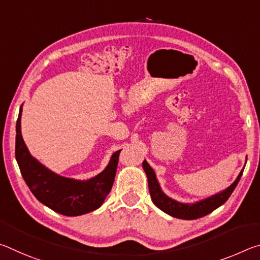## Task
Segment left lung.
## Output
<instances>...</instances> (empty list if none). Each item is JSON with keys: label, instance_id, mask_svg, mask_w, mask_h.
<instances>
[{"label": "left lung", "instance_id": "left-lung-1", "mask_svg": "<svg viewBox=\"0 0 260 260\" xmlns=\"http://www.w3.org/2000/svg\"><path fill=\"white\" fill-rule=\"evenodd\" d=\"M143 170L146 172L148 177V184H149V191H150L151 200L158 209L164 211L165 213L172 215V217L179 218V219H186V220H192L197 218H202L204 215L209 214L214 211L220 205H222L225 202L230 199L232 192L234 191L235 187L239 183L240 179L242 177V173H240L239 177L234 181V183L231 184L226 190L222 192L217 193L212 197H209L204 201L197 202L195 204H183L179 203V202L174 201L170 197H167L164 192L161 191L159 187V183H158L155 172L148 164L147 160L143 161Z\"/></svg>", "mask_w": 260, "mask_h": 260}]
</instances>
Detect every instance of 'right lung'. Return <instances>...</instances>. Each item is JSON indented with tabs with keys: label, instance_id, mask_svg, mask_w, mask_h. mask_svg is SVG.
I'll return each instance as SVG.
<instances>
[{
	"label": "right lung",
	"instance_id": "obj_1",
	"mask_svg": "<svg viewBox=\"0 0 260 260\" xmlns=\"http://www.w3.org/2000/svg\"><path fill=\"white\" fill-rule=\"evenodd\" d=\"M20 116L16 125V159L21 175L37 199L64 215H81L99 209L109 195L116 177L121 150L116 151L102 173L87 181L59 177L29 155L20 132Z\"/></svg>",
	"mask_w": 260,
	"mask_h": 260
}]
</instances>
